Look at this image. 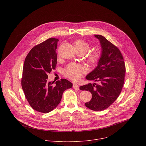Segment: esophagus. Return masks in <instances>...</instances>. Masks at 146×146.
I'll use <instances>...</instances> for the list:
<instances>
[{"instance_id": "obj_1", "label": "esophagus", "mask_w": 146, "mask_h": 146, "mask_svg": "<svg viewBox=\"0 0 146 146\" xmlns=\"http://www.w3.org/2000/svg\"><path fill=\"white\" fill-rule=\"evenodd\" d=\"M73 88H74V89H77V90H79V86H78L76 84H74L73 85Z\"/></svg>"}]
</instances>
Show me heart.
<instances>
[{
    "label": "heart",
    "mask_w": 146,
    "mask_h": 146,
    "mask_svg": "<svg viewBox=\"0 0 146 146\" xmlns=\"http://www.w3.org/2000/svg\"><path fill=\"white\" fill-rule=\"evenodd\" d=\"M75 46L77 50H81L85 52V53L90 48L89 44L83 40H78L75 42ZM100 58V54L97 52H93L89 57V61L91 62H96ZM85 71L84 67L80 64L75 63H71L69 64L67 67L64 70V75L74 80L79 79L84 72Z\"/></svg>",
    "instance_id": "1"
}]
</instances>
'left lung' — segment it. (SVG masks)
Instances as JSON below:
<instances>
[{"instance_id":"obj_1","label":"left lung","mask_w":146,"mask_h":146,"mask_svg":"<svg viewBox=\"0 0 146 146\" xmlns=\"http://www.w3.org/2000/svg\"><path fill=\"white\" fill-rule=\"evenodd\" d=\"M100 42L101 54L96 67L86 76L88 80L99 82L80 86L92 95L90 101L85 104L88 108L102 111L110 107L117 98L122 90L125 74V66L119 49L101 35H94Z\"/></svg>"}]
</instances>
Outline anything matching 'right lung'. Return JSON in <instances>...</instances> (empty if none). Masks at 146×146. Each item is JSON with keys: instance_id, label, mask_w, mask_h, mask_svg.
Returning a JSON list of instances; mask_svg holds the SVG:
<instances>
[{"instance_id": "add662e5", "label": "right lung", "mask_w": 146, "mask_h": 146, "mask_svg": "<svg viewBox=\"0 0 146 146\" xmlns=\"http://www.w3.org/2000/svg\"><path fill=\"white\" fill-rule=\"evenodd\" d=\"M58 40L50 38L33 48L23 67L21 85L25 97L34 110L42 113L54 110L60 104L64 91L72 86L64 79L55 83L48 82V74L57 64L56 49Z\"/></svg>"}]
</instances>
